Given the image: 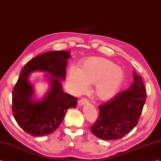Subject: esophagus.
Here are the masks:
<instances>
[{
  "instance_id": "34e87169",
  "label": "esophagus",
  "mask_w": 161,
  "mask_h": 161,
  "mask_svg": "<svg viewBox=\"0 0 161 161\" xmlns=\"http://www.w3.org/2000/svg\"><path fill=\"white\" fill-rule=\"evenodd\" d=\"M88 102V100L86 99V98H81V99H80L79 101H78V105L82 106L83 105L87 103Z\"/></svg>"
}]
</instances>
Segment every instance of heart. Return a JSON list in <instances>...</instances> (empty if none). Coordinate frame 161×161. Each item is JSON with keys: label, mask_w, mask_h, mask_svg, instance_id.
Listing matches in <instances>:
<instances>
[{"label": "heart", "mask_w": 161, "mask_h": 161, "mask_svg": "<svg viewBox=\"0 0 161 161\" xmlns=\"http://www.w3.org/2000/svg\"><path fill=\"white\" fill-rule=\"evenodd\" d=\"M67 77L75 94L84 92L88 85L94 84V96L99 101H108L120 90L125 75L123 69L112 60L90 57L82 60L78 69L70 68Z\"/></svg>", "instance_id": "heart-1"}]
</instances>
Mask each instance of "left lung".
Masks as SVG:
<instances>
[{"instance_id": "left-lung-1", "label": "left lung", "mask_w": 161, "mask_h": 161, "mask_svg": "<svg viewBox=\"0 0 161 161\" xmlns=\"http://www.w3.org/2000/svg\"><path fill=\"white\" fill-rule=\"evenodd\" d=\"M133 78L126 90L98 107L99 116L90 128L96 137L107 141L121 139L137 125L146 94L142 77L135 71Z\"/></svg>"}]
</instances>
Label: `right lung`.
<instances>
[{"label":"right lung","mask_w":161,"mask_h":161,"mask_svg":"<svg viewBox=\"0 0 161 161\" xmlns=\"http://www.w3.org/2000/svg\"><path fill=\"white\" fill-rule=\"evenodd\" d=\"M69 58L68 51L43 53L28 62L22 70L12 92V112L18 125L28 134L41 137L52 133L67 109L76 108L77 98L64 93L62 84ZM36 71L47 73L45 75L50 86L39 100L35 98L34 86L29 80L30 74Z\"/></svg>","instance_id":"add662e5"}]
</instances>
